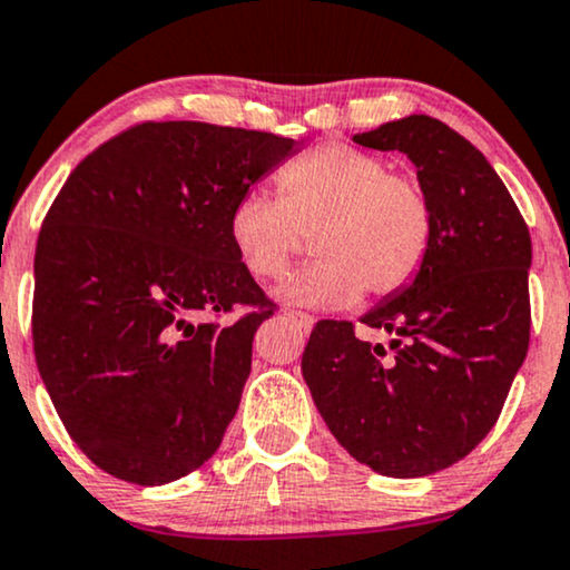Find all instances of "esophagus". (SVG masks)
<instances>
[{
	"instance_id": "1",
	"label": "esophagus",
	"mask_w": 570,
	"mask_h": 570,
	"mask_svg": "<svg viewBox=\"0 0 570 570\" xmlns=\"http://www.w3.org/2000/svg\"><path fill=\"white\" fill-rule=\"evenodd\" d=\"M286 315H289V318L294 321V324H299V326H303V328H305V332H311V328H313V324H315V318H313V315H307V313H297V311H289V313H286Z\"/></svg>"
}]
</instances>
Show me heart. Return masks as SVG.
Returning a JSON list of instances; mask_svg holds the SVG:
<instances>
[{"label": "heart", "instance_id": "obj_1", "mask_svg": "<svg viewBox=\"0 0 570 570\" xmlns=\"http://www.w3.org/2000/svg\"><path fill=\"white\" fill-rule=\"evenodd\" d=\"M281 198L246 190L228 215V236L252 276H284L313 233V265L276 289L281 303L353 305L366 289L387 297L414 281L433 242V209L411 177L366 150L318 146L278 175Z\"/></svg>", "mask_w": 570, "mask_h": 570}]
</instances>
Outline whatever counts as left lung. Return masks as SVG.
I'll list each match as a JSON object with an SVG mask.
<instances>
[{"label":"left lung","mask_w":570,"mask_h":570,"mask_svg":"<svg viewBox=\"0 0 570 570\" xmlns=\"http://www.w3.org/2000/svg\"><path fill=\"white\" fill-rule=\"evenodd\" d=\"M401 150L433 209V242L414 281L361 324L318 321L303 353L313 403L342 449L387 478L451 468L497 424L531 334V236L485 156L424 114L353 137Z\"/></svg>","instance_id":"obj_1"}]
</instances>
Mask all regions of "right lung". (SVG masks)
I'll list each match as a JSON object with an SVG mask.
<instances>
[{
  "mask_svg": "<svg viewBox=\"0 0 570 570\" xmlns=\"http://www.w3.org/2000/svg\"><path fill=\"white\" fill-rule=\"evenodd\" d=\"M292 137L146 121L68 175L33 257V355L68 435L108 475L164 485L223 443L271 303L228 236ZM233 304L258 311L215 322Z\"/></svg>",
  "mask_w": 570,
  "mask_h": 570,
  "instance_id": "add662e5",
  "label": "right lung"
}]
</instances>
